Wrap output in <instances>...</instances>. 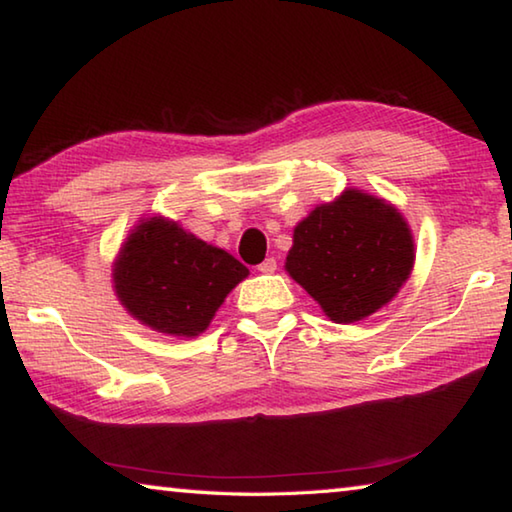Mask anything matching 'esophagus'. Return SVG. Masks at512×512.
Wrapping results in <instances>:
<instances>
[{
	"label": "esophagus",
	"mask_w": 512,
	"mask_h": 512,
	"mask_svg": "<svg viewBox=\"0 0 512 512\" xmlns=\"http://www.w3.org/2000/svg\"><path fill=\"white\" fill-rule=\"evenodd\" d=\"M257 271H259V273H275V271H277V262H275V257H266L264 262L257 266Z\"/></svg>",
	"instance_id": "1"
}]
</instances>
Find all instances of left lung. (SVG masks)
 I'll list each match as a JSON object with an SVG mask.
<instances>
[{"instance_id":"left-lung-1","label":"left lung","mask_w":512,"mask_h":512,"mask_svg":"<svg viewBox=\"0 0 512 512\" xmlns=\"http://www.w3.org/2000/svg\"><path fill=\"white\" fill-rule=\"evenodd\" d=\"M415 241L386 198L348 187L293 228L284 262L334 323H357L388 305L411 277Z\"/></svg>"}]
</instances>
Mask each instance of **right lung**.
I'll use <instances>...</instances> for the list:
<instances>
[{
	"instance_id": "obj_1",
	"label": "right lung",
	"mask_w": 512,
	"mask_h": 512,
	"mask_svg": "<svg viewBox=\"0 0 512 512\" xmlns=\"http://www.w3.org/2000/svg\"><path fill=\"white\" fill-rule=\"evenodd\" d=\"M248 277L239 259L155 214L131 230L112 262V287L128 314L153 332L194 336Z\"/></svg>"
}]
</instances>
